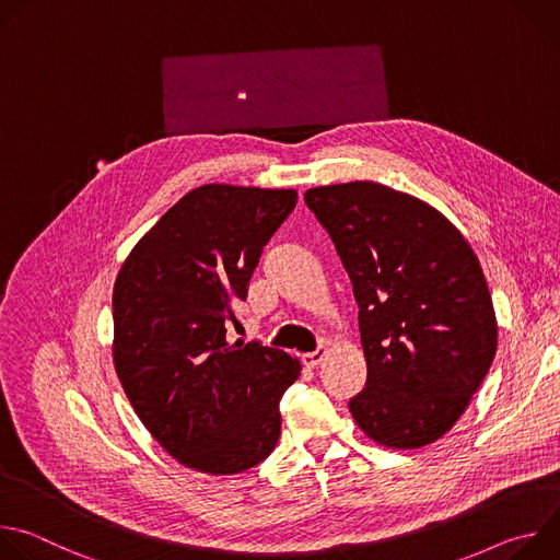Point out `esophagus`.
Returning a JSON list of instances; mask_svg holds the SVG:
<instances>
[{
	"label": "esophagus",
	"instance_id": "1",
	"mask_svg": "<svg viewBox=\"0 0 560 560\" xmlns=\"http://www.w3.org/2000/svg\"><path fill=\"white\" fill-rule=\"evenodd\" d=\"M324 359H326V348H318V350H314V352H305V354L301 357V363H303L305 368H316Z\"/></svg>",
	"mask_w": 560,
	"mask_h": 560
}]
</instances>
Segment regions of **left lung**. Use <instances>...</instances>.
<instances>
[{
	"label": "left lung",
	"instance_id": "left-lung-1",
	"mask_svg": "<svg viewBox=\"0 0 560 560\" xmlns=\"http://www.w3.org/2000/svg\"><path fill=\"white\" fill-rule=\"evenodd\" d=\"M307 208L341 257L359 303L365 387L350 398L378 445L417 450L460 419L497 354L486 275L456 225L376 182L310 188Z\"/></svg>",
	"mask_w": 560,
	"mask_h": 560
}]
</instances>
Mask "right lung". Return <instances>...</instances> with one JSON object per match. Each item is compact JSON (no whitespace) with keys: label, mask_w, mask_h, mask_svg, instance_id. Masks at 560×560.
I'll use <instances>...</instances> for the list:
<instances>
[{"label":"right lung","mask_w":560,"mask_h":560,"mask_svg":"<svg viewBox=\"0 0 560 560\" xmlns=\"http://www.w3.org/2000/svg\"><path fill=\"white\" fill-rule=\"evenodd\" d=\"M296 190L208 184L182 197L124 261L113 290V359L130 406L171 456L203 474L261 463L301 365L259 341L230 343L264 246Z\"/></svg>","instance_id":"right-lung-1"}]
</instances>
